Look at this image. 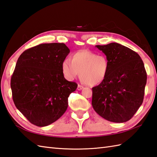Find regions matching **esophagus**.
Returning <instances> with one entry per match:
<instances>
[{
  "mask_svg": "<svg viewBox=\"0 0 157 157\" xmlns=\"http://www.w3.org/2000/svg\"><path fill=\"white\" fill-rule=\"evenodd\" d=\"M82 89H83V86H82V85H78V86H77V90H82Z\"/></svg>",
  "mask_w": 157,
  "mask_h": 157,
  "instance_id": "34e87169",
  "label": "esophagus"
}]
</instances>
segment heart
<instances>
[{
    "mask_svg": "<svg viewBox=\"0 0 157 157\" xmlns=\"http://www.w3.org/2000/svg\"><path fill=\"white\" fill-rule=\"evenodd\" d=\"M71 61H62V71L65 78L72 81L80 75L83 82L95 86L105 79L109 72V62L106 56L88 50H81L71 56Z\"/></svg>",
    "mask_w": 157,
    "mask_h": 157,
    "instance_id": "b5f03b06",
    "label": "heart"
}]
</instances>
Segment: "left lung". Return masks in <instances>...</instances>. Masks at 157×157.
<instances>
[{
    "mask_svg": "<svg viewBox=\"0 0 157 157\" xmlns=\"http://www.w3.org/2000/svg\"><path fill=\"white\" fill-rule=\"evenodd\" d=\"M109 62L105 79L93 87L92 106L109 121L130 120L143 102L147 75L136 52L118 43L96 46Z\"/></svg>",
    "mask_w": 157,
    "mask_h": 157,
    "instance_id": "8db88e82",
    "label": "left lung"
}]
</instances>
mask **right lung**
Segmentation results:
<instances>
[{"label":"right lung","mask_w":157,"mask_h":157,"mask_svg":"<svg viewBox=\"0 0 157 157\" xmlns=\"http://www.w3.org/2000/svg\"><path fill=\"white\" fill-rule=\"evenodd\" d=\"M70 53L63 43L42 44L23 52L10 80L14 103L31 124L44 127L67 109L68 98L77 88L68 81L62 63Z\"/></svg>","instance_id":"add662e5"}]
</instances>
